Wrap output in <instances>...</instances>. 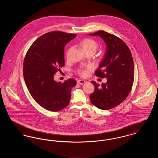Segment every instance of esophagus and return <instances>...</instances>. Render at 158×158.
Wrapping results in <instances>:
<instances>
[{
    "label": "esophagus",
    "instance_id": "34e87169",
    "mask_svg": "<svg viewBox=\"0 0 158 158\" xmlns=\"http://www.w3.org/2000/svg\"><path fill=\"white\" fill-rule=\"evenodd\" d=\"M86 82L84 81V80H82V79H80V80H78L77 83L78 84H80V85H82L84 83H85Z\"/></svg>",
    "mask_w": 158,
    "mask_h": 158
}]
</instances>
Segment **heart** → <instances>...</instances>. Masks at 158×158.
I'll use <instances>...</instances> for the list:
<instances>
[{"instance_id": "heart-1", "label": "heart", "mask_w": 158, "mask_h": 158, "mask_svg": "<svg viewBox=\"0 0 158 158\" xmlns=\"http://www.w3.org/2000/svg\"><path fill=\"white\" fill-rule=\"evenodd\" d=\"M81 45L83 49L85 52H94L97 50L98 48V43L94 40L90 38H86L84 39L81 43ZM71 50V48H69L66 52V57L68 59L69 57V54ZM92 70V66H88L85 69H79L77 70V74L82 77H86L89 75V72Z\"/></svg>"}]
</instances>
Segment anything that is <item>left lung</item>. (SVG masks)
<instances>
[{"label":"left lung","instance_id":"8db88e82","mask_svg":"<svg viewBox=\"0 0 158 158\" xmlns=\"http://www.w3.org/2000/svg\"><path fill=\"white\" fill-rule=\"evenodd\" d=\"M88 35L99 36L106 45L104 58L95 74L106 77L107 82L101 85L91 82L95 90L90 95V102L101 110H108L120 104L131 92L135 77L132 55L126 44L113 34L101 30Z\"/></svg>","mask_w":158,"mask_h":158}]
</instances>
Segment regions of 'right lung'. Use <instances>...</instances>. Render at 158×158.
I'll list each match as a JSON object with an SVG mask.
<instances>
[{"mask_svg": "<svg viewBox=\"0 0 158 158\" xmlns=\"http://www.w3.org/2000/svg\"><path fill=\"white\" fill-rule=\"evenodd\" d=\"M76 34L59 31L46 33L31 45L23 60V74L31 95L45 110L56 112L68 106L76 81L57 82L54 76L64 66V47Z\"/></svg>", "mask_w": 158, "mask_h": 158, "instance_id": "obj_1", "label": "right lung"}]
</instances>
